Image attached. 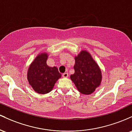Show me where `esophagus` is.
<instances>
[{"instance_id": "1", "label": "esophagus", "mask_w": 132, "mask_h": 132, "mask_svg": "<svg viewBox=\"0 0 132 132\" xmlns=\"http://www.w3.org/2000/svg\"><path fill=\"white\" fill-rule=\"evenodd\" d=\"M62 77H63V78H67L68 77H69V73H63L62 74Z\"/></svg>"}]
</instances>
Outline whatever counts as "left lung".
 <instances>
[{
  "label": "left lung",
  "instance_id": "1",
  "mask_svg": "<svg viewBox=\"0 0 132 132\" xmlns=\"http://www.w3.org/2000/svg\"><path fill=\"white\" fill-rule=\"evenodd\" d=\"M75 73L70 75V79L81 94H92L101 84V70L86 50H82L75 57Z\"/></svg>",
  "mask_w": 132,
  "mask_h": 132
}]
</instances>
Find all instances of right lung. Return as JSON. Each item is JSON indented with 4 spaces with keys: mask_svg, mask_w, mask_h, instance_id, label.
<instances>
[{
    "mask_svg": "<svg viewBox=\"0 0 132 132\" xmlns=\"http://www.w3.org/2000/svg\"><path fill=\"white\" fill-rule=\"evenodd\" d=\"M47 53L39 54L30 64L27 72V80L32 88L39 94H45L52 90L55 84L61 77L56 67L47 65Z\"/></svg>",
    "mask_w": 132,
    "mask_h": 132,
    "instance_id": "1",
    "label": "right lung"
}]
</instances>
